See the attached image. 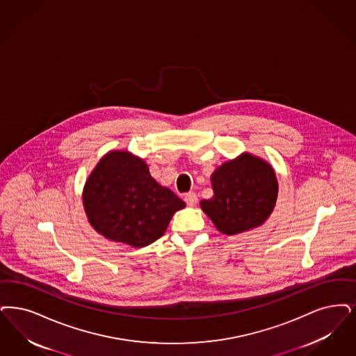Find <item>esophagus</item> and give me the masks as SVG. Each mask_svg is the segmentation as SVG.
<instances>
[{"mask_svg":"<svg viewBox=\"0 0 356 356\" xmlns=\"http://www.w3.org/2000/svg\"><path fill=\"white\" fill-rule=\"evenodd\" d=\"M184 201L186 202V205L195 207V205L197 204V196H196V193H193V192H188L184 196Z\"/></svg>","mask_w":356,"mask_h":356,"instance_id":"obj_1","label":"esophagus"}]
</instances>
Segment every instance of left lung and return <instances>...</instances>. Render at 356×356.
Segmentation results:
<instances>
[{"instance_id": "8db88e82", "label": "left lung", "mask_w": 356, "mask_h": 356, "mask_svg": "<svg viewBox=\"0 0 356 356\" xmlns=\"http://www.w3.org/2000/svg\"><path fill=\"white\" fill-rule=\"evenodd\" d=\"M213 197L200 207L222 234L234 236L261 227L270 216L278 181L270 164L249 152L225 161L211 176Z\"/></svg>"}]
</instances>
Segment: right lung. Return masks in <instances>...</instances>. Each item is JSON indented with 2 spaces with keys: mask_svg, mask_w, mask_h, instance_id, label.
<instances>
[{
  "mask_svg": "<svg viewBox=\"0 0 356 356\" xmlns=\"http://www.w3.org/2000/svg\"><path fill=\"white\" fill-rule=\"evenodd\" d=\"M83 208L90 225L110 241L144 248L159 240L172 216L185 208L151 176L142 157L110 151L86 180Z\"/></svg>",
  "mask_w": 356,
  "mask_h": 356,
  "instance_id": "add662e5",
  "label": "right lung"
}]
</instances>
